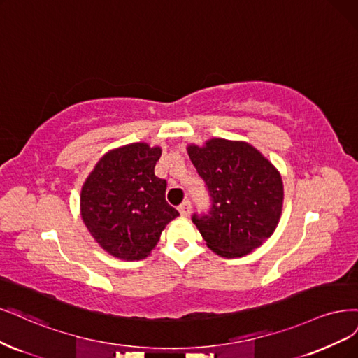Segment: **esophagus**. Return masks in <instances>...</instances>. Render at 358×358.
Instances as JSON below:
<instances>
[{
  "label": "esophagus",
  "instance_id": "esophagus-1",
  "mask_svg": "<svg viewBox=\"0 0 358 358\" xmlns=\"http://www.w3.org/2000/svg\"><path fill=\"white\" fill-rule=\"evenodd\" d=\"M178 208H179V213H180L182 216H189V215H191V208H192L191 201H189V200H185Z\"/></svg>",
  "mask_w": 358,
  "mask_h": 358
}]
</instances>
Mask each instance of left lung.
Here are the masks:
<instances>
[{
    "instance_id": "left-lung-1",
    "label": "left lung",
    "mask_w": 358,
    "mask_h": 358,
    "mask_svg": "<svg viewBox=\"0 0 358 358\" xmlns=\"http://www.w3.org/2000/svg\"><path fill=\"white\" fill-rule=\"evenodd\" d=\"M192 164L210 196L207 212L192 222L207 245L224 257H238L273 236L282 206L275 167L249 143L212 139L188 146Z\"/></svg>"
}]
</instances>
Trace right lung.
Here are the masks:
<instances>
[{
	"label": "right lung",
	"mask_w": 358,
	"mask_h": 358,
	"mask_svg": "<svg viewBox=\"0 0 358 358\" xmlns=\"http://www.w3.org/2000/svg\"><path fill=\"white\" fill-rule=\"evenodd\" d=\"M159 148L131 143L106 154L85 180L81 216L93 238L120 259L139 261L179 212L166 201L167 182L154 173Z\"/></svg>",
	"instance_id": "add662e5"
}]
</instances>
